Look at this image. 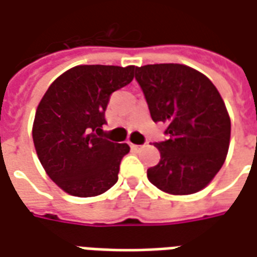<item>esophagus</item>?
<instances>
[{
	"label": "esophagus",
	"mask_w": 257,
	"mask_h": 257,
	"mask_svg": "<svg viewBox=\"0 0 257 257\" xmlns=\"http://www.w3.org/2000/svg\"><path fill=\"white\" fill-rule=\"evenodd\" d=\"M130 147L134 149V151H140V149H142L144 148V145H136V144H131L130 142Z\"/></svg>",
	"instance_id": "1"
}]
</instances>
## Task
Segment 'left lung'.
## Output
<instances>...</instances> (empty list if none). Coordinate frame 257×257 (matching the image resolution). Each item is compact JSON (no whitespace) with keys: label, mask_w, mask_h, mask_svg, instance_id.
Segmentation results:
<instances>
[{"label":"left lung","mask_w":257,"mask_h":257,"mask_svg":"<svg viewBox=\"0 0 257 257\" xmlns=\"http://www.w3.org/2000/svg\"><path fill=\"white\" fill-rule=\"evenodd\" d=\"M136 79L155 123L167 124L166 141L155 142L160 162L148 179L170 194H193L211 182L223 166L231 123L211 80L183 64L136 67Z\"/></svg>","instance_id":"8db88e82"}]
</instances>
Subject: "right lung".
<instances>
[{
  "mask_svg": "<svg viewBox=\"0 0 257 257\" xmlns=\"http://www.w3.org/2000/svg\"><path fill=\"white\" fill-rule=\"evenodd\" d=\"M134 65H76L46 90L33 124L34 147L46 174L76 197H94L117 182L127 144L102 138L110 94L134 79Z\"/></svg>",
  "mask_w": 257,
  "mask_h": 257,
  "instance_id": "obj_1",
  "label": "right lung"
}]
</instances>
